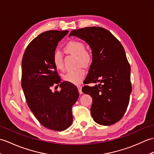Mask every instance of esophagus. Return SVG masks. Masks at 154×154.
<instances>
[{"instance_id":"34e87169","label":"esophagus","mask_w":154,"mask_h":154,"mask_svg":"<svg viewBox=\"0 0 154 154\" xmlns=\"http://www.w3.org/2000/svg\"><path fill=\"white\" fill-rule=\"evenodd\" d=\"M77 88H78V90H79V94H83V92H82V86L78 85L77 86Z\"/></svg>"}]
</instances>
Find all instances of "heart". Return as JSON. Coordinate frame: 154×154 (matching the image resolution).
Returning <instances> with one entry per match:
<instances>
[{
	"mask_svg": "<svg viewBox=\"0 0 154 154\" xmlns=\"http://www.w3.org/2000/svg\"><path fill=\"white\" fill-rule=\"evenodd\" d=\"M65 51L67 52L77 56L78 65L81 64L84 66H88L92 62L91 54L85 50V45L83 42L78 41H71L65 46ZM53 62L56 69H63V62L62 53L56 51L53 55ZM86 71L82 67L73 71H69L63 75V79L69 83L75 85L80 84L85 76Z\"/></svg>",
	"mask_w": 154,
	"mask_h": 154,
	"instance_id": "b5f03b06",
	"label": "heart"
}]
</instances>
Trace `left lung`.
Returning <instances> with one entry per match:
<instances>
[{
	"label": "left lung",
	"mask_w": 154,
	"mask_h": 154,
	"mask_svg": "<svg viewBox=\"0 0 154 154\" xmlns=\"http://www.w3.org/2000/svg\"><path fill=\"white\" fill-rule=\"evenodd\" d=\"M85 41L92 51V61L82 91L91 95V112L96 123L108 126L124 116L132 91L131 67L121 42L104 28L88 27L73 30L69 37Z\"/></svg>",
	"instance_id": "obj_1"
}]
</instances>
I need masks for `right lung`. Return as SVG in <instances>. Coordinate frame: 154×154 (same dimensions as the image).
Segmentation results:
<instances>
[{"mask_svg":"<svg viewBox=\"0 0 154 154\" xmlns=\"http://www.w3.org/2000/svg\"><path fill=\"white\" fill-rule=\"evenodd\" d=\"M68 32L51 30L40 34L29 44L21 62V87L29 108L42 126L56 131L71 125V108L79 98L76 86L61 82L53 62L58 43ZM56 84H60L61 90L53 92L51 88Z\"/></svg>","mask_w":154,"mask_h":154,"instance_id":"right-lung-1","label":"right lung"}]
</instances>
